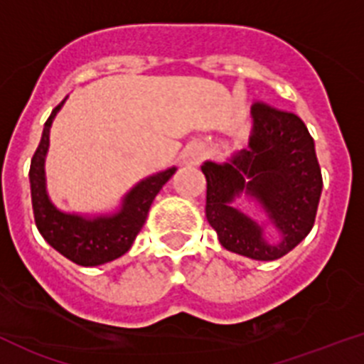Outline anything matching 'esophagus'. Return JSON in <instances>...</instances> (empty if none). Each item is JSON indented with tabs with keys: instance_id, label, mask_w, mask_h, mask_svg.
Masks as SVG:
<instances>
[{
	"instance_id": "obj_1",
	"label": "esophagus",
	"mask_w": 364,
	"mask_h": 364,
	"mask_svg": "<svg viewBox=\"0 0 364 364\" xmlns=\"http://www.w3.org/2000/svg\"><path fill=\"white\" fill-rule=\"evenodd\" d=\"M205 159V149L198 143H192V145L185 146L181 152V161L183 165H188V166H196Z\"/></svg>"
}]
</instances>
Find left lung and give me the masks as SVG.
<instances>
[{
    "instance_id": "8db88e82",
    "label": "left lung",
    "mask_w": 364,
    "mask_h": 364,
    "mask_svg": "<svg viewBox=\"0 0 364 364\" xmlns=\"http://www.w3.org/2000/svg\"><path fill=\"white\" fill-rule=\"evenodd\" d=\"M248 149L227 161H205L206 219L219 243L234 254L257 261H274L296 248L312 230L323 178L316 145L309 129L292 112L263 103L252 107ZM245 195L265 212L259 223L233 206ZM267 226L280 237L268 242Z\"/></svg>"
}]
</instances>
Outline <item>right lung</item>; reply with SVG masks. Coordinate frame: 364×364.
<instances>
[{
    "instance_id": "add662e5",
    "label": "right lung",
    "mask_w": 364,
    "mask_h": 364,
    "mask_svg": "<svg viewBox=\"0 0 364 364\" xmlns=\"http://www.w3.org/2000/svg\"><path fill=\"white\" fill-rule=\"evenodd\" d=\"M65 101L67 97L52 110L32 158L28 172L32 210L39 234L54 250L81 267H97L117 259L130 250L134 239L145 225L154 198L178 168L170 166L136 183L112 212L80 214L60 210L47 192L45 159L50 145V127Z\"/></svg>"
}]
</instances>
